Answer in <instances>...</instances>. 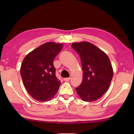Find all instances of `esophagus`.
Here are the masks:
<instances>
[{"label": "esophagus", "mask_w": 134, "mask_h": 134, "mask_svg": "<svg viewBox=\"0 0 134 134\" xmlns=\"http://www.w3.org/2000/svg\"><path fill=\"white\" fill-rule=\"evenodd\" d=\"M63 79H64V81H69L71 79V78H70V77L69 78H65Z\"/></svg>", "instance_id": "1"}]
</instances>
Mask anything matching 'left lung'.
Returning a JSON list of instances; mask_svg holds the SVG:
<instances>
[{
	"instance_id": "left-lung-1",
	"label": "left lung",
	"mask_w": 134,
	"mask_h": 134,
	"mask_svg": "<svg viewBox=\"0 0 134 134\" xmlns=\"http://www.w3.org/2000/svg\"><path fill=\"white\" fill-rule=\"evenodd\" d=\"M80 56L83 79L76 92L82 100L97 101L109 87L113 72L110 60L103 51L89 42H74L71 45Z\"/></svg>"
}]
</instances>
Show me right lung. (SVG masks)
<instances>
[{
    "label": "right lung",
    "mask_w": 134,
    "mask_h": 134,
    "mask_svg": "<svg viewBox=\"0 0 134 134\" xmlns=\"http://www.w3.org/2000/svg\"><path fill=\"white\" fill-rule=\"evenodd\" d=\"M62 48V44L47 42L28 53L22 62L21 75L24 86L36 100L50 101L58 92L60 82L53 62Z\"/></svg>",
    "instance_id": "1"
}]
</instances>
